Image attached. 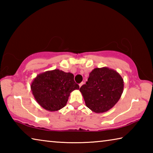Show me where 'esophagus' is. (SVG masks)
<instances>
[{"mask_svg":"<svg viewBox=\"0 0 153 153\" xmlns=\"http://www.w3.org/2000/svg\"><path fill=\"white\" fill-rule=\"evenodd\" d=\"M84 84V82H81V83H80V84H79V87H81V86H82V85H83V84Z\"/></svg>","mask_w":153,"mask_h":153,"instance_id":"esophagus-1","label":"esophagus"}]
</instances>
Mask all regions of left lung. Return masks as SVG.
I'll return each mask as SVG.
<instances>
[{
    "mask_svg": "<svg viewBox=\"0 0 153 153\" xmlns=\"http://www.w3.org/2000/svg\"><path fill=\"white\" fill-rule=\"evenodd\" d=\"M123 79L117 71L108 68H95L86 84L79 88L88 108L97 113L111 109L121 98Z\"/></svg>",
    "mask_w": 153,
    "mask_h": 153,
    "instance_id": "1",
    "label": "left lung"
}]
</instances>
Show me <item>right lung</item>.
Listing matches in <instances>:
<instances>
[{
    "instance_id": "obj_1",
    "label": "right lung",
    "mask_w": 153,
    "mask_h": 153,
    "mask_svg": "<svg viewBox=\"0 0 153 153\" xmlns=\"http://www.w3.org/2000/svg\"><path fill=\"white\" fill-rule=\"evenodd\" d=\"M79 88V85L74 81V74L59 69L38 75L31 84V90L36 101L49 111L63 108L70 93Z\"/></svg>"
}]
</instances>
